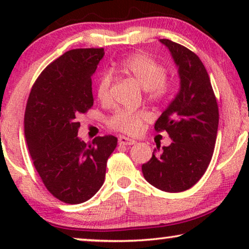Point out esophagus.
<instances>
[{
	"label": "esophagus",
	"instance_id": "1",
	"mask_svg": "<svg viewBox=\"0 0 249 249\" xmlns=\"http://www.w3.org/2000/svg\"><path fill=\"white\" fill-rule=\"evenodd\" d=\"M118 142H119V144H120V145H127V146L128 145H134L136 142L134 139L124 137V136H120V137L118 138Z\"/></svg>",
	"mask_w": 249,
	"mask_h": 249
}]
</instances>
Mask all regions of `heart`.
I'll return each instance as SVG.
<instances>
[{"label":"heart","instance_id":"b5f03b06","mask_svg":"<svg viewBox=\"0 0 249 249\" xmlns=\"http://www.w3.org/2000/svg\"><path fill=\"white\" fill-rule=\"evenodd\" d=\"M115 70L132 77L144 89L149 98L163 100L171 90V80L165 77V68L159 61L144 53H136L115 64ZM112 77L103 73L96 85V96L102 103L110 100ZM149 119L145 111L118 110L108 119V125L114 130L128 135H137Z\"/></svg>","mask_w":249,"mask_h":249}]
</instances>
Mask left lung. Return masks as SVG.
<instances>
[{
  "label": "left lung",
  "mask_w": 249,
  "mask_h": 249,
  "mask_svg": "<svg viewBox=\"0 0 249 249\" xmlns=\"http://www.w3.org/2000/svg\"><path fill=\"white\" fill-rule=\"evenodd\" d=\"M178 67L180 89L155 122V130L168 132L172 142L153 152L142 165L144 178L168 193L192 188L205 173L215 146L219 107L209 73L198 56L187 47L160 39ZM157 151L158 153H156Z\"/></svg>",
  "instance_id": "left-lung-1"
}]
</instances>
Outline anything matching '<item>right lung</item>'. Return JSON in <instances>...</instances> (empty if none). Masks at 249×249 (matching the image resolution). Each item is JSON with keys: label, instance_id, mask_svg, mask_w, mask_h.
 I'll use <instances>...</instances> for the list:
<instances>
[{"label": "right lung", "instance_id": "right-lung-1", "mask_svg": "<svg viewBox=\"0 0 249 249\" xmlns=\"http://www.w3.org/2000/svg\"><path fill=\"white\" fill-rule=\"evenodd\" d=\"M104 49L68 51L49 64L30 91L25 137L34 165L47 190L61 202L80 204L103 185L114 136L85 142L78 137L79 118L93 107L91 76Z\"/></svg>", "mask_w": 249, "mask_h": 249}]
</instances>
